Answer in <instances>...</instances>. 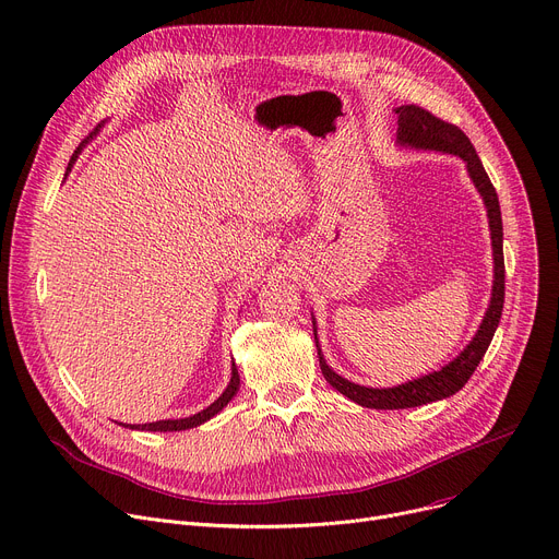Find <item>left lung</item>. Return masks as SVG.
Wrapping results in <instances>:
<instances>
[{"instance_id": "8db88e82", "label": "left lung", "mask_w": 559, "mask_h": 559, "mask_svg": "<svg viewBox=\"0 0 559 559\" xmlns=\"http://www.w3.org/2000/svg\"><path fill=\"white\" fill-rule=\"evenodd\" d=\"M399 116V129H396V142L405 146H415V148H430V151H443V154L460 156L466 163V169L477 187V191L484 198V205L488 212V227H490V240H492V261H495V281H492V296H490V306L486 310V317L473 336V341L464 347V352L443 366L439 372H430L421 379L401 383L394 388H366L359 383H352L343 377H338L323 359L319 338H317V328H314V341L319 349V364L325 381L336 388L341 394L352 399L354 403L364 405V408H374V411H401V408H417V405L432 403L439 399H445L454 392H460L473 372L477 370L479 361L484 359V354L495 336V330L501 319L503 310V229H501V212H499V200L497 191L477 156L475 146L471 144L468 135L430 111L417 107V105H403L394 109ZM314 323V321H312Z\"/></svg>"}]
</instances>
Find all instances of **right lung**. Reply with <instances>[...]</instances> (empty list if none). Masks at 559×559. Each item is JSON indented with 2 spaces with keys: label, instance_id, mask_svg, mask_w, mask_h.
Listing matches in <instances>:
<instances>
[{
  "label": "right lung",
  "instance_id": "1",
  "mask_svg": "<svg viewBox=\"0 0 559 559\" xmlns=\"http://www.w3.org/2000/svg\"><path fill=\"white\" fill-rule=\"evenodd\" d=\"M97 131V129H95ZM93 131V133H95ZM93 133L88 135V138H93ZM88 138L84 140V142H88ZM82 142V144H84ZM82 144L78 146V151L73 154V158H71V163H69V169H71V165L75 163V158H78V154H80V148H82ZM238 385H240V377H238V370H236V364L231 366V381H229V385L225 388V392L210 405V408H205V411H200L198 415H193V417H185V419H165V421H154V424H142V426H124V428H138V430H151V432H174V430H187V428H195V426H200V424H205L207 419H212L214 415H218L225 405L234 399V394L238 392Z\"/></svg>",
  "mask_w": 559,
  "mask_h": 559
}]
</instances>
